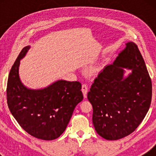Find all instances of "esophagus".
Here are the masks:
<instances>
[{
	"mask_svg": "<svg viewBox=\"0 0 156 156\" xmlns=\"http://www.w3.org/2000/svg\"><path fill=\"white\" fill-rule=\"evenodd\" d=\"M82 91L83 93V95H84V97H87V91H88V87H87V84H82Z\"/></svg>",
	"mask_w": 156,
	"mask_h": 156,
	"instance_id": "esophagus-1",
	"label": "esophagus"
}]
</instances>
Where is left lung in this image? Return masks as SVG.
Here are the masks:
<instances>
[{"label": "left lung", "mask_w": 156, "mask_h": 156, "mask_svg": "<svg viewBox=\"0 0 156 156\" xmlns=\"http://www.w3.org/2000/svg\"><path fill=\"white\" fill-rule=\"evenodd\" d=\"M125 69L132 72L126 74ZM151 97L152 83L144 58L137 45L128 42L114 63L95 79L87 94L96 131L110 140L131 134L148 112Z\"/></svg>", "instance_id": "left-lung-1"}]
</instances>
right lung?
<instances>
[{
	"label": "right lung",
	"mask_w": 156,
	"mask_h": 156,
	"mask_svg": "<svg viewBox=\"0 0 156 156\" xmlns=\"http://www.w3.org/2000/svg\"><path fill=\"white\" fill-rule=\"evenodd\" d=\"M30 46L23 49L10 69L7 101L11 114L30 135L39 139H56L65 131L76 106L82 101V84L59 80L44 88L27 87L19 75L20 60Z\"/></svg>",
	"instance_id": "right-lung-1"
}]
</instances>
